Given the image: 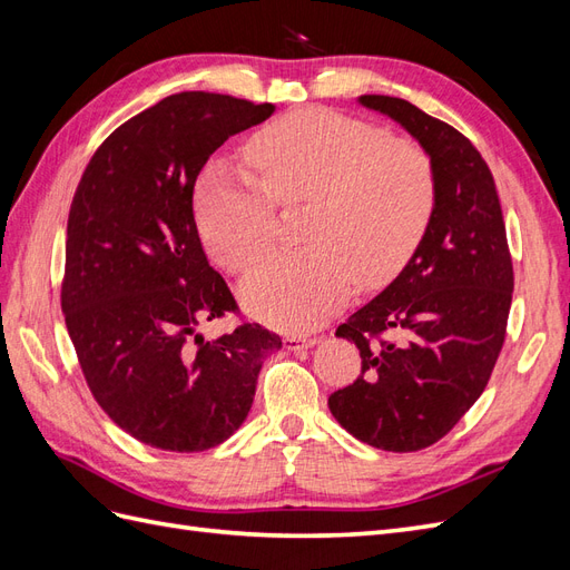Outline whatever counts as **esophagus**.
Returning a JSON list of instances; mask_svg holds the SVG:
<instances>
[{
    "label": "esophagus",
    "mask_w": 570,
    "mask_h": 570,
    "mask_svg": "<svg viewBox=\"0 0 570 570\" xmlns=\"http://www.w3.org/2000/svg\"><path fill=\"white\" fill-rule=\"evenodd\" d=\"M283 342H285V350H287V352H302V350H312V347H316V344H318V340H316V337H297V335L285 337Z\"/></svg>",
    "instance_id": "34e87169"
}]
</instances>
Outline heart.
<instances>
[{
  "label": "heart",
  "mask_w": 570,
  "mask_h": 570,
  "mask_svg": "<svg viewBox=\"0 0 570 570\" xmlns=\"http://www.w3.org/2000/svg\"><path fill=\"white\" fill-rule=\"evenodd\" d=\"M256 178L212 164L197 189V226L216 262L249 268L271 243L273 203L306 204L295 252L262 258L239 283L247 312L285 333L314 331L347 299L352 275L387 283L435 209V174L411 140L323 109L287 114L247 145Z\"/></svg>",
  "instance_id": "b5f03b06"
}]
</instances>
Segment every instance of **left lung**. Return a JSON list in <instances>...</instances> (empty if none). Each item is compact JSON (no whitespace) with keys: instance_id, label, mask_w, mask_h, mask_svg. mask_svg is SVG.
I'll return each mask as SVG.
<instances>
[{"instance_id":"8db88e82","label":"left lung","mask_w":570,"mask_h":570,"mask_svg":"<svg viewBox=\"0 0 570 570\" xmlns=\"http://www.w3.org/2000/svg\"><path fill=\"white\" fill-rule=\"evenodd\" d=\"M356 101L400 124L428 154L435 209L400 275L337 327L361 352V375L327 406L356 440L416 452L478 402L502 352L513 292L507 228L494 178L471 140L406 99Z\"/></svg>"}]
</instances>
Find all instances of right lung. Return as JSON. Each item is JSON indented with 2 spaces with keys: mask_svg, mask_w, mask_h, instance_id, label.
<instances>
[{
  "mask_svg": "<svg viewBox=\"0 0 570 570\" xmlns=\"http://www.w3.org/2000/svg\"><path fill=\"white\" fill-rule=\"evenodd\" d=\"M273 111L228 95H170L116 128L76 189L61 289L68 335L107 416L164 452L226 442L247 419L266 356L283 347L258 323L199 333L235 299L193 212L212 154Z\"/></svg>",
  "mask_w": 570,
  "mask_h": 570,
  "instance_id": "right-lung-1",
  "label": "right lung"
}]
</instances>
